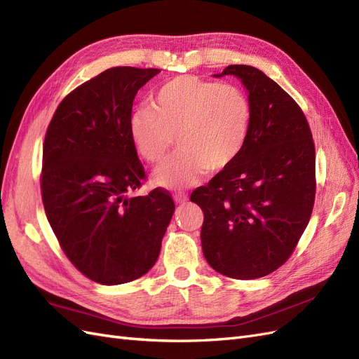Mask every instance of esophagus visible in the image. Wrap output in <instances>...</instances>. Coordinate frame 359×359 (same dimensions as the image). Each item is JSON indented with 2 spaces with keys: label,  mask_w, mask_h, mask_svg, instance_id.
<instances>
[{
  "label": "esophagus",
  "mask_w": 359,
  "mask_h": 359,
  "mask_svg": "<svg viewBox=\"0 0 359 359\" xmlns=\"http://www.w3.org/2000/svg\"><path fill=\"white\" fill-rule=\"evenodd\" d=\"M173 199H175L177 203H186V202L189 201L187 194H184V193H181V191H177L175 194H173Z\"/></svg>",
  "instance_id": "1"
}]
</instances>
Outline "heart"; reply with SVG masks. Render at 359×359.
<instances>
[{
  "label": "heart",
  "mask_w": 359,
  "mask_h": 359,
  "mask_svg": "<svg viewBox=\"0 0 359 359\" xmlns=\"http://www.w3.org/2000/svg\"><path fill=\"white\" fill-rule=\"evenodd\" d=\"M252 119V102L240 86L182 74L160 86L151 107L130 115L128 135L151 165L166 160L177 136L181 151L156 170L154 180L163 187L184 189L205 170L219 172L235 161Z\"/></svg>",
  "instance_id": "heart-1"
}]
</instances>
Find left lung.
I'll return each instance as SVG.
<instances>
[{
  "mask_svg": "<svg viewBox=\"0 0 359 359\" xmlns=\"http://www.w3.org/2000/svg\"><path fill=\"white\" fill-rule=\"evenodd\" d=\"M240 78L253 119L243 151L191 193L203 211L201 241L217 273L253 280L274 273L297 248L316 196V153L298 103L252 66H227Z\"/></svg>",
  "mask_w": 359,
  "mask_h": 359,
  "instance_id": "left-lung-1",
  "label": "left lung"
}]
</instances>
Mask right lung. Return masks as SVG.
Instances as JSON below:
<instances>
[{
  "label": "right lung",
  "instance_id": "right-lung-1",
  "mask_svg": "<svg viewBox=\"0 0 359 359\" xmlns=\"http://www.w3.org/2000/svg\"><path fill=\"white\" fill-rule=\"evenodd\" d=\"M158 73L104 70L64 97L46 130L40 189L48 222L73 266L95 283L147 274L175 211L161 187L127 198L147 180L128 118L137 91Z\"/></svg>",
  "mask_w": 359,
  "mask_h": 359
}]
</instances>
